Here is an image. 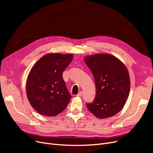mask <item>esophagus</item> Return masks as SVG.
Returning <instances> with one entry per match:
<instances>
[{
	"label": "esophagus",
	"instance_id": "34e87169",
	"mask_svg": "<svg viewBox=\"0 0 153 153\" xmlns=\"http://www.w3.org/2000/svg\"><path fill=\"white\" fill-rule=\"evenodd\" d=\"M82 95V92L81 91V92H80L79 93H78L76 96H77V97H81Z\"/></svg>",
	"mask_w": 153,
	"mask_h": 153
}]
</instances>
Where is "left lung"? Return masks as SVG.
<instances>
[{"label":"left lung","instance_id":"8db88e82","mask_svg":"<svg viewBox=\"0 0 153 153\" xmlns=\"http://www.w3.org/2000/svg\"><path fill=\"white\" fill-rule=\"evenodd\" d=\"M84 61L94 76L96 96L88 110L97 118L113 117L123 108L130 90V79L125 64L105 53L87 56Z\"/></svg>","mask_w":153,"mask_h":153}]
</instances>
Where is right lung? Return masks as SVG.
<instances>
[{"instance_id": "right-lung-1", "label": "right lung", "mask_w": 153, "mask_h": 153, "mask_svg": "<svg viewBox=\"0 0 153 153\" xmlns=\"http://www.w3.org/2000/svg\"><path fill=\"white\" fill-rule=\"evenodd\" d=\"M73 59L72 54L49 53L40 58L28 76L26 92L31 107L46 117L58 115L71 99L62 72Z\"/></svg>"}]
</instances>
